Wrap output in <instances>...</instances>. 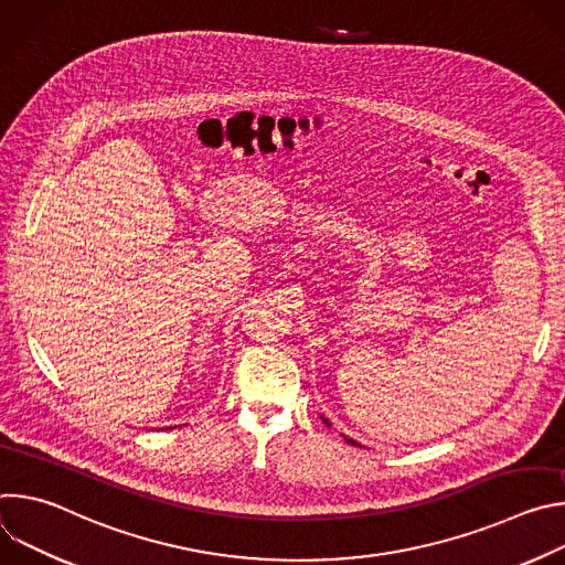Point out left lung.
<instances>
[{"label":"left lung","instance_id":"1","mask_svg":"<svg viewBox=\"0 0 565 565\" xmlns=\"http://www.w3.org/2000/svg\"><path fill=\"white\" fill-rule=\"evenodd\" d=\"M324 423H329V420H324ZM344 438H347V436H344ZM347 443H351V445H358V443H355V440H351V438H347Z\"/></svg>","mask_w":565,"mask_h":565}]
</instances>
